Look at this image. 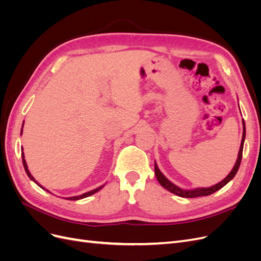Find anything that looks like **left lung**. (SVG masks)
<instances>
[{
    "mask_svg": "<svg viewBox=\"0 0 261 261\" xmlns=\"http://www.w3.org/2000/svg\"><path fill=\"white\" fill-rule=\"evenodd\" d=\"M245 136H246V128H245V122L243 120V137H242V143H241V147H240V151H239V155H238V160L235 162V165L233 167L232 171L223 180H221L220 183L213 185L211 187H201V188H195V189H181L179 187H177L176 185H174L173 183L165 177L161 171L158 168L156 163L154 162V173H155V177L156 179L159 180V183L161 184V186H163L165 189H168L169 192L175 194L179 197H183V198H195V197H201V196H208L211 195L213 193H216L219 189L222 188L223 186H225L228 181H230L234 176L236 173L239 171L240 164L242 161V155H243V148H244V140H245Z\"/></svg>",
    "mask_w": 261,
    "mask_h": 261,
    "instance_id": "left-lung-1",
    "label": "left lung"
}]
</instances>
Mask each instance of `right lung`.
<instances>
[{
  "label": "right lung",
  "mask_w": 261,
  "mask_h": 261,
  "mask_svg": "<svg viewBox=\"0 0 261 261\" xmlns=\"http://www.w3.org/2000/svg\"><path fill=\"white\" fill-rule=\"evenodd\" d=\"M21 132H22V129H21ZM21 158H22V164H23V168H25V171H26V173H27V175H28V177L31 179V180H34L36 184H38L39 186H40L41 188H43L44 191H46V192H49L48 189H45L44 187H42L40 184L38 183V181L34 178V176L30 174V172H29V170H28V167H27V163H26V160H25V155H23V152H22V149H21ZM105 185H102V186H100V187H98V188H96V189H93V191H90V192H87V193H85V194H83V195H81V196H74V197H68V198H66V199H68V200H78V199H83V198H86V197H89V196H91V195H93L94 193H97V192H99L100 189L103 187Z\"/></svg>",
  "instance_id": "add662e5"
}]
</instances>
